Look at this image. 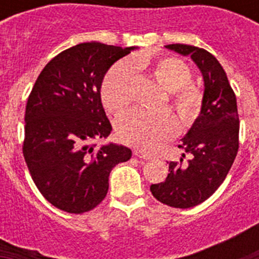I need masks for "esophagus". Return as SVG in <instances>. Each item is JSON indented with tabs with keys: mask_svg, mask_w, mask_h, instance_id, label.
Here are the masks:
<instances>
[{
	"mask_svg": "<svg viewBox=\"0 0 259 259\" xmlns=\"http://www.w3.org/2000/svg\"><path fill=\"white\" fill-rule=\"evenodd\" d=\"M135 155H137V157L141 158V159H146V161H149V159H152V158H153L152 154L144 152V150H141V149L135 150Z\"/></svg>",
	"mask_w": 259,
	"mask_h": 259,
	"instance_id": "obj_1",
	"label": "esophagus"
}]
</instances>
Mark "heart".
Returning a JSON list of instances; mask_svg holds the SVG:
<instances>
[{
  "label": "heart",
  "mask_w": 259,
  "mask_h": 259,
  "mask_svg": "<svg viewBox=\"0 0 259 259\" xmlns=\"http://www.w3.org/2000/svg\"><path fill=\"white\" fill-rule=\"evenodd\" d=\"M135 71H148L153 79L167 92L184 125H191L201 111V93L191 83L192 71L188 65L175 57L150 61L137 57L131 63L122 62L109 71L101 88L105 107L114 114H122L134 100ZM178 132V122L168 111L146 113L134 111L123 116L118 123L120 140L130 145L153 150Z\"/></svg>",
  "instance_id": "heart-1"
}]
</instances>
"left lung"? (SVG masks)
Masks as SVG:
<instances>
[{
    "instance_id": "1",
    "label": "left lung",
    "mask_w": 259,
    "mask_h": 259,
    "mask_svg": "<svg viewBox=\"0 0 259 259\" xmlns=\"http://www.w3.org/2000/svg\"><path fill=\"white\" fill-rule=\"evenodd\" d=\"M166 48L191 57L202 75L203 96L200 114L179 145L192 159L170 162L166 180L150 185V192L164 205L188 209L207 200L226 179L239 150L240 120L236 96L218 59L192 45Z\"/></svg>"
}]
</instances>
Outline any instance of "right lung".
Listing matches in <instances>:
<instances>
[{
	"mask_svg": "<svg viewBox=\"0 0 259 259\" xmlns=\"http://www.w3.org/2000/svg\"><path fill=\"white\" fill-rule=\"evenodd\" d=\"M137 48L83 42L63 50L41 71L28 97L23 154L40 193L57 209H95L109 191V175L132 150L109 143L111 124L101 102L109 68Z\"/></svg>",
	"mask_w": 259,
	"mask_h": 259,
	"instance_id": "add662e5",
	"label": "right lung"
}]
</instances>
